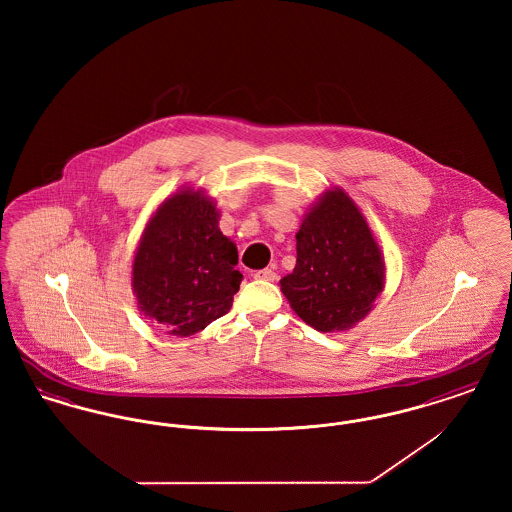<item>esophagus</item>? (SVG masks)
<instances>
[{
	"label": "esophagus",
	"instance_id": "34e87169",
	"mask_svg": "<svg viewBox=\"0 0 512 512\" xmlns=\"http://www.w3.org/2000/svg\"><path fill=\"white\" fill-rule=\"evenodd\" d=\"M253 278L255 280H265V282H274L278 276H276V272L272 268H263V270H257L253 274Z\"/></svg>",
	"mask_w": 512,
	"mask_h": 512
}]
</instances>
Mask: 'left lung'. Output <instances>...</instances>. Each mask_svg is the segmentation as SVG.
<instances>
[{"instance_id":"left-lung-1","label":"left lung","mask_w":512,"mask_h":512,"mask_svg":"<svg viewBox=\"0 0 512 512\" xmlns=\"http://www.w3.org/2000/svg\"><path fill=\"white\" fill-rule=\"evenodd\" d=\"M295 240V268L280 280L295 315L318 332L353 328L386 286L384 253L365 215L341 188L326 190Z\"/></svg>"}]
</instances>
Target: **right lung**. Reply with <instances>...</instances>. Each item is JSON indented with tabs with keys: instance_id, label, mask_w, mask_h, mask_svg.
Masks as SVG:
<instances>
[{
	"instance_id": "1",
	"label": "right lung",
	"mask_w": 512,
	"mask_h": 512,
	"mask_svg": "<svg viewBox=\"0 0 512 512\" xmlns=\"http://www.w3.org/2000/svg\"><path fill=\"white\" fill-rule=\"evenodd\" d=\"M219 219L213 197L184 186L157 207L136 247L138 309L176 338L226 315L240 290L238 247L220 232Z\"/></svg>"
}]
</instances>
